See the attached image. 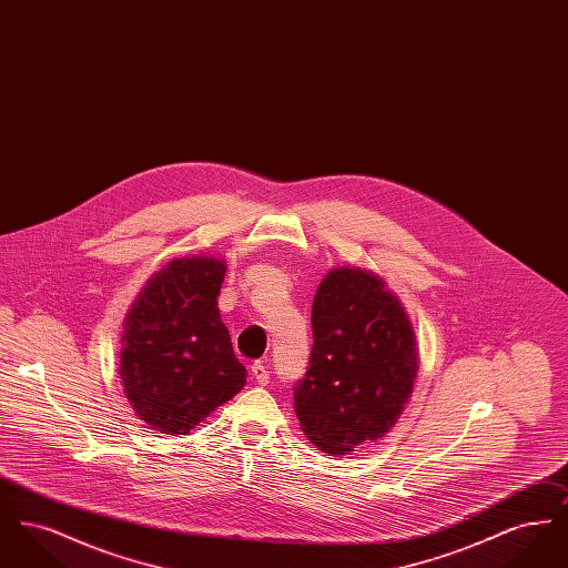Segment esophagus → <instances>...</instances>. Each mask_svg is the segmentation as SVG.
<instances>
[{
	"label": "esophagus",
	"mask_w": 568,
	"mask_h": 568,
	"mask_svg": "<svg viewBox=\"0 0 568 568\" xmlns=\"http://www.w3.org/2000/svg\"><path fill=\"white\" fill-rule=\"evenodd\" d=\"M251 375L255 377V381H257L260 385H268V381H271V373H268V368L264 366V362H255V364L251 366Z\"/></svg>",
	"instance_id": "34e87169"
}]
</instances>
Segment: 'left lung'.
I'll use <instances>...</instances> for the list:
<instances>
[{
    "instance_id": "1",
    "label": "left lung",
    "mask_w": 568,
    "mask_h": 568,
    "mask_svg": "<svg viewBox=\"0 0 568 568\" xmlns=\"http://www.w3.org/2000/svg\"><path fill=\"white\" fill-rule=\"evenodd\" d=\"M313 349L294 385L302 430L332 456L389 433L417 375L415 334L385 283L362 268H334L313 300Z\"/></svg>"
}]
</instances>
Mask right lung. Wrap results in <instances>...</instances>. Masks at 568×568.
I'll use <instances>...</instances> for the list:
<instances>
[{
	"instance_id": "add662e5",
	"label": "right lung",
	"mask_w": 568,
	"mask_h": 568,
	"mask_svg": "<svg viewBox=\"0 0 568 568\" xmlns=\"http://www.w3.org/2000/svg\"><path fill=\"white\" fill-rule=\"evenodd\" d=\"M223 276L215 257L174 260L125 317L119 375L138 417L158 433L190 434L246 383L219 317Z\"/></svg>"
}]
</instances>
